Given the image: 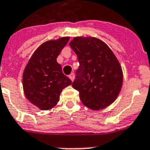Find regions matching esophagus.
Masks as SVG:
<instances>
[{"instance_id":"34e87169","label":"esophagus","mask_w":150,"mask_h":150,"mask_svg":"<svg viewBox=\"0 0 150 150\" xmlns=\"http://www.w3.org/2000/svg\"><path fill=\"white\" fill-rule=\"evenodd\" d=\"M69 79H71V81H74V79H75V74H74V73H71V74H70V75H69Z\"/></svg>"}]
</instances>
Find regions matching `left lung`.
<instances>
[{"label": "left lung", "mask_w": 150, "mask_h": 150, "mask_svg": "<svg viewBox=\"0 0 150 150\" xmlns=\"http://www.w3.org/2000/svg\"><path fill=\"white\" fill-rule=\"evenodd\" d=\"M69 45L79 62L72 87L79 91L81 103L93 110L112 104L121 90L123 79L112 50L93 37H76Z\"/></svg>", "instance_id": "1"}]
</instances>
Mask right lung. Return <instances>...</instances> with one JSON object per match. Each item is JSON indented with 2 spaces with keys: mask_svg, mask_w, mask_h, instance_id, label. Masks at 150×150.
I'll return each mask as SVG.
<instances>
[{
  "mask_svg": "<svg viewBox=\"0 0 150 150\" xmlns=\"http://www.w3.org/2000/svg\"><path fill=\"white\" fill-rule=\"evenodd\" d=\"M69 40V37H64L43 43L34 52L24 69V95L41 110L53 108L59 101L63 88L71 84L56 60Z\"/></svg>",
  "mask_w": 150,
  "mask_h": 150,
  "instance_id": "add662e5",
  "label": "right lung"
}]
</instances>
